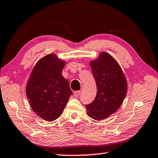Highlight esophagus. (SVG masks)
I'll use <instances>...</instances> for the list:
<instances>
[{
	"label": "esophagus",
	"mask_w": 158,
	"mask_h": 158,
	"mask_svg": "<svg viewBox=\"0 0 158 158\" xmlns=\"http://www.w3.org/2000/svg\"><path fill=\"white\" fill-rule=\"evenodd\" d=\"M80 94V91L79 90H77V91H74V97H78Z\"/></svg>",
	"instance_id": "obj_1"
}]
</instances>
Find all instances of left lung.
Returning a JSON list of instances; mask_svg holds the SVG:
<instances>
[{
	"label": "left lung",
	"instance_id": "obj_1",
	"mask_svg": "<svg viewBox=\"0 0 158 158\" xmlns=\"http://www.w3.org/2000/svg\"><path fill=\"white\" fill-rule=\"evenodd\" d=\"M97 85V95L85 105L87 115L101 121L114 114L126 95L127 84L121 66L106 52H101L97 59L89 63Z\"/></svg>",
	"mask_w": 158,
	"mask_h": 158
}]
</instances>
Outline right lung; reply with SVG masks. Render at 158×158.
<instances>
[{
  "label": "right lung",
  "instance_id": "1",
  "mask_svg": "<svg viewBox=\"0 0 158 158\" xmlns=\"http://www.w3.org/2000/svg\"><path fill=\"white\" fill-rule=\"evenodd\" d=\"M65 61L54 53L40 58L35 65L26 88L29 104L39 117L47 121L57 119L73 92L62 75Z\"/></svg>",
  "mask_w": 158,
  "mask_h": 158
}]
</instances>
